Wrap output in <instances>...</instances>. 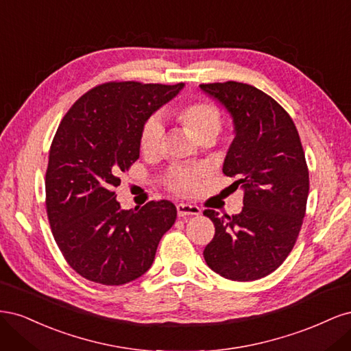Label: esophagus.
I'll use <instances>...</instances> for the list:
<instances>
[{
  "instance_id": "34e87169",
  "label": "esophagus",
  "mask_w": 351,
  "mask_h": 351,
  "mask_svg": "<svg viewBox=\"0 0 351 351\" xmlns=\"http://www.w3.org/2000/svg\"><path fill=\"white\" fill-rule=\"evenodd\" d=\"M177 214L178 217H187V215H200V208L197 205L190 204H178L177 205Z\"/></svg>"
}]
</instances>
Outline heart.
<instances>
[{
	"label": "heart",
	"mask_w": 351,
	"mask_h": 351,
	"mask_svg": "<svg viewBox=\"0 0 351 351\" xmlns=\"http://www.w3.org/2000/svg\"><path fill=\"white\" fill-rule=\"evenodd\" d=\"M174 120L190 132L197 142L204 139H214L222 125V112L217 105L205 98L189 99L176 105L171 110ZM164 139V125L158 117L146 120L141 130L139 145L146 156H152L161 149ZM205 177L204 169L174 168L167 176V187L171 192L190 196L197 192L202 178Z\"/></svg>",
	"instance_id": "heart-1"
}]
</instances>
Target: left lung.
Returning <instances> with one entry per match:
<instances>
[{"mask_svg":"<svg viewBox=\"0 0 351 351\" xmlns=\"http://www.w3.org/2000/svg\"><path fill=\"white\" fill-rule=\"evenodd\" d=\"M200 89L232 115L236 137L222 173L244 190L240 214L204 210L215 226L204 258L227 280H259L287 259L303 224L309 169L300 136L289 112L252 84L204 83Z\"/></svg>","mask_w":351,"mask_h":351,"instance_id":"left-lung-1","label":"left lung"}]
</instances>
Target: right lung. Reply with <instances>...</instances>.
<instances>
[{
	"label": "right lung",
	"mask_w": 351,
	"mask_h": 351,
	"mask_svg": "<svg viewBox=\"0 0 351 351\" xmlns=\"http://www.w3.org/2000/svg\"><path fill=\"white\" fill-rule=\"evenodd\" d=\"M183 86L102 83L62 117L49 149L45 206L58 249L83 278L104 285L139 278L176 222L171 202L151 200L123 210L114 189L139 159L145 121Z\"/></svg>",
	"instance_id": "obj_1"
}]
</instances>
